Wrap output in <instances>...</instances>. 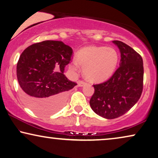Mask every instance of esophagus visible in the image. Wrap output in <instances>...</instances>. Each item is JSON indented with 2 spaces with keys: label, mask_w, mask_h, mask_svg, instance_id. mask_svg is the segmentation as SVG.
<instances>
[{
  "label": "esophagus",
  "mask_w": 158,
  "mask_h": 158,
  "mask_svg": "<svg viewBox=\"0 0 158 158\" xmlns=\"http://www.w3.org/2000/svg\"><path fill=\"white\" fill-rule=\"evenodd\" d=\"M85 82L83 81H77V85L79 86V87H81V86H83L84 85H85Z\"/></svg>",
  "instance_id": "esophagus-1"
}]
</instances>
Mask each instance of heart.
Listing matches in <instances>:
<instances>
[{"label":"heart","instance_id":"heart-1","mask_svg":"<svg viewBox=\"0 0 158 158\" xmlns=\"http://www.w3.org/2000/svg\"><path fill=\"white\" fill-rule=\"evenodd\" d=\"M118 56L111 47L88 46L83 47L77 53L76 60L70 62L73 71L83 68L85 77L90 81L101 82L111 76L118 63Z\"/></svg>","mask_w":158,"mask_h":158}]
</instances>
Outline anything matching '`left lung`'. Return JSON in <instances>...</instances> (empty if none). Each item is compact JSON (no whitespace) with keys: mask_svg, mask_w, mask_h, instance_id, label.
Returning <instances> with one entry per match:
<instances>
[{"mask_svg":"<svg viewBox=\"0 0 158 158\" xmlns=\"http://www.w3.org/2000/svg\"><path fill=\"white\" fill-rule=\"evenodd\" d=\"M119 49V67L113 75L94 85L90 106L95 113L108 119L124 115L139 101L143 90L144 68L141 55L120 41L113 42Z\"/></svg>","mask_w":158,"mask_h":158,"instance_id":"obj_1","label":"left lung"}]
</instances>
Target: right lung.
<instances>
[{
	"mask_svg": "<svg viewBox=\"0 0 158 158\" xmlns=\"http://www.w3.org/2000/svg\"><path fill=\"white\" fill-rule=\"evenodd\" d=\"M73 49L60 41L47 40L28 47L16 67L21 94L36 113L47 115L66 103L68 90L77 85L64 75Z\"/></svg>",
	"mask_w": 158,
	"mask_h": 158,
	"instance_id": "right-lung-1",
	"label": "right lung"
}]
</instances>
